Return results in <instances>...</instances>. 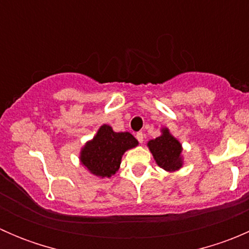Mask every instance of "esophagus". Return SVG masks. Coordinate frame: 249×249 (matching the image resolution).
Segmentation results:
<instances>
[{
  "mask_svg": "<svg viewBox=\"0 0 249 249\" xmlns=\"http://www.w3.org/2000/svg\"><path fill=\"white\" fill-rule=\"evenodd\" d=\"M136 139L139 141L140 143H142L143 141H144V135H143V132H137L136 134Z\"/></svg>",
  "mask_w": 249,
  "mask_h": 249,
  "instance_id": "1",
  "label": "esophagus"
}]
</instances>
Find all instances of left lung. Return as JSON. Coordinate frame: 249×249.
Here are the masks:
<instances>
[{
    "instance_id": "left-lung-1",
    "label": "left lung",
    "mask_w": 249,
    "mask_h": 249,
    "mask_svg": "<svg viewBox=\"0 0 249 249\" xmlns=\"http://www.w3.org/2000/svg\"><path fill=\"white\" fill-rule=\"evenodd\" d=\"M161 136L148 142V147L155 161L166 171H176L182 167V145L170 134L169 129H162Z\"/></svg>"
}]
</instances>
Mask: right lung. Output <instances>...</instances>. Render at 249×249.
I'll list each match as a JSON object with an SVG mask.
<instances>
[{"label": "right lung", "mask_w": 249, "mask_h": 249, "mask_svg": "<svg viewBox=\"0 0 249 249\" xmlns=\"http://www.w3.org/2000/svg\"><path fill=\"white\" fill-rule=\"evenodd\" d=\"M137 144L139 142L130 132H114L105 124L83 147L80 161L92 175L109 178L119 170L123 154Z\"/></svg>", "instance_id": "add662e5"}]
</instances>
